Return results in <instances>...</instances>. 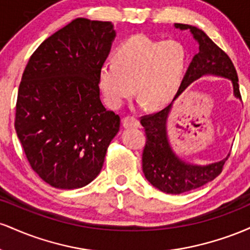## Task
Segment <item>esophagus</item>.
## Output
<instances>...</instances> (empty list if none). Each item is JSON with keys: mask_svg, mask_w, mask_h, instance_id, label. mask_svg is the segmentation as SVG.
<instances>
[{"mask_svg": "<svg viewBox=\"0 0 250 250\" xmlns=\"http://www.w3.org/2000/svg\"><path fill=\"white\" fill-rule=\"evenodd\" d=\"M122 125L125 129H131V128H139L140 127V121L137 119H135L133 116H125L122 120Z\"/></svg>", "mask_w": 250, "mask_h": 250, "instance_id": "1", "label": "esophagus"}]
</instances>
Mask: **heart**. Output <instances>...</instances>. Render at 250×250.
Segmentation results:
<instances>
[{
    "mask_svg": "<svg viewBox=\"0 0 250 250\" xmlns=\"http://www.w3.org/2000/svg\"><path fill=\"white\" fill-rule=\"evenodd\" d=\"M188 68V51L177 40L130 36L115 50V61L102 63L100 88L110 107L119 108L134 94L141 104L161 108L174 100Z\"/></svg>",
    "mask_w": 250,
    "mask_h": 250,
    "instance_id": "b5f03b06",
    "label": "heart"
}]
</instances>
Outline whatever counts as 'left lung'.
<instances>
[{
    "label": "left lung",
    "mask_w": 250,
    "mask_h": 250,
    "mask_svg": "<svg viewBox=\"0 0 250 250\" xmlns=\"http://www.w3.org/2000/svg\"><path fill=\"white\" fill-rule=\"evenodd\" d=\"M180 30H189L194 40L199 43V53L189 64L182 84L174 97L173 102L153 115L141 119V125L147 135V142L142 154V170L151 186L167 194H182L202 187L213 181L222 171L228 156L221 161L209 165H196L185 161L174 151L168 136V117L173 103L189 84L202 76H217L228 79L233 84L234 96L241 100L239 79L229 56L220 49L205 31L190 24L175 23Z\"/></svg>",
    "instance_id": "obj_1"
}]
</instances>
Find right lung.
<instances>
[{
    "label": "right lung",
    "instance_id": "1",
    "mask_svg": "<svg viewBox=\"0 0 250 250\" xmlns=\"http://www.w3.org/2000/svg\"><path fill=\"white\" fill-rule=\"evenodd\" d=\"M116 31L73 20L31 55L20 83L15 129L31 168L57 189L82 188L101 171L120 116L100 97L99 73Z\"/></svg>",
    "mask_w": 250,
    "mask_h": 250
}]
</instances>
